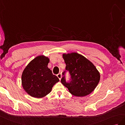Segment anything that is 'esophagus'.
I'll return each instance as SVG.
<instances>
[{
  "label": "esophagus",
  "mask_w": 125,
  "mask_h": 125,
  "mask_svg": "<svg viewBox=\"0 0 125 125\" xmlns=\"http://www.w3.org/2000/svg\"><path fill=\"white\" fill-rule=\"evenodd\" d=\"M57 76H58V77L59 78V80H61V77H62V75L61 73H59L58 75H57Z\"/></svg>",
  "instance_id": "esophagus-1"
}]
</instances>
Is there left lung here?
I'll return each mask as SVG.
<instances>
[{"label":"left lung","mask_w":125,"mask_h":125,"mask_svg":"<svg viewBox=\"0 0 125 125\" xmlns=\"http://www.w3.org/2000/svg\"><path fill=\"white\" fill-rule=\"evenodd\" d=\"M66 64L65 69L70 75V81L66 82L65 74L61 82L67 88L70 93L75 96L83 97L94 90L100 80V74L91 61L77 53L63 54Z\"/></svg>","instance_id":"left-lung-1"}]
</instances>
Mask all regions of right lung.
Segmentation results:
<instances>
[{"mask_svg":"<svg viewBox=\"0 0 125 125\" xmlns=\"http://www.w3.org/2000/svg\"><path fill=\"white\" fill-rule=\"evenodd\" d=\"M50 60L40 55L28 64L22 74L21 81L24 90L33 97L41 98L51 92L59 79L48 68Z\"/></svg>","mask_w":125,"mask_h":125,"instance_id":"right-lung-1","label":"right lung"}]
</instances>
